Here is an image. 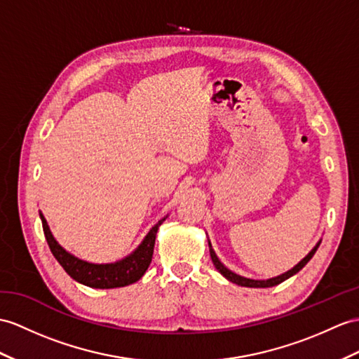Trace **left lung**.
Here are the masks:
<instances>
[{"instance_id": "1", "label": "left lung", "mask_w": 359, "mask_h": 359, "mask_svg": "<svg viewBox=\"0 0 359 359\" xmlns=\"http://www.w3.org/2000/svg\"><path fill=\"white\" fill-rule=\"evenodd\" d=\"M320 243H321V239L316 243V247H313V248L308 252V255H306L294 268H291L290 271H286V273H283V274H280V276H277V277L266 278V280H255V278H248V277H243V276H239V274L233 273V271L226 268V266L222 264V262L219 260V257L216 256V252H215V250H213V247H212V243H210V241H208V248H210V256H212V260H213V265H215L216 269L219 271V273L226 278V280H230L231 283H236V285H239V286H245V287H271V286H276V285H278V283H282V282L287 280V278L299 273V271L312 259V256L316 255V251L318 250Z\"/></svg>"}]
</instances>
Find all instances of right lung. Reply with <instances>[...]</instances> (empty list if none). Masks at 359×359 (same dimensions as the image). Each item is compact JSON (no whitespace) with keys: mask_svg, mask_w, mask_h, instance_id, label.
<instances>
[{"mask_svg":"<svg viewBox=\"0 0 359 359\" xmlns=\"http://www.w3.org/2000/svg\"><path fill=\"white\" fill-rule=\"evenodd\" d=\"M39 217L51 252H53V256L69 277L85 286L95 287V290H112V287L133 285L144 276L152 260L156 233H158L160 225L168 216H164L163 219L152 226L149 233L144 236L142 243L130 255L117 262H112V264H93V262L76 257L62 245H59L42 212H39Z\"/></svg>","mask_w":359,"mask_h":359,"instance_id":"add662e5","label":"right lung"}]
</instances>
